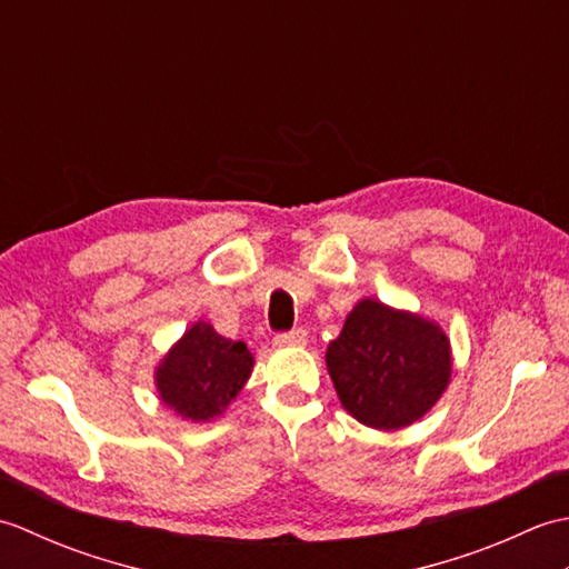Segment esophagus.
<instances>
[{"label":"esophagus","mask_w":569,"mask_h":569,"mask_svg":"<svg viewBox=\"0 0 569 569\" xmlns=\"http://www.w3.org/2000/svg\"><path fill=\"white\" fill-rule=\"evenodd\" d=\"M273 345L278 349H288V347H306L308 345V332L306 330H293L286 335H276Z\"/></svg>","instance_id":"obj_1"}]
</instances>
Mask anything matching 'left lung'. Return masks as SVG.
Returning a JSON list of instances; mask_svg holds the SVG:
<instances>
[{
    "label": "left lung",
    "instance_id": "8db88e82",
    "mask_svg": "<svg viewBox=\"0 0 569 569\" xmlns=\"http://www.w3.org/2000/svg\"><path fill=\"white\" fill-rule=\"evenodd\" d=\"M325 361L347 413L386 432L413 426L452 379V345L440 322L377 298L352 308Z\"/></svg>",
    "mask_w": 569,
    "mask_h": 569
}]
</instances>
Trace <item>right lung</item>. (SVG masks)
<instances>
[{
    "mask_svg": "<svg viewBox=\"0 0 569 569\" xmlns=\"http://www.w3.org/2000/svg\"><path fill=\"white\" fill-rule=\"evenodd\" d=\"M253 355L227 340L210 322L196 320L153 367L159 401L188 422L222 416L251 377Z\"/></svg>",
    "mask_w": 569,
    "mask_h": 569,
    "instance_id": "obj_1",
    "label": "right lung"
}]
</instances>
